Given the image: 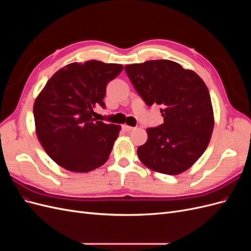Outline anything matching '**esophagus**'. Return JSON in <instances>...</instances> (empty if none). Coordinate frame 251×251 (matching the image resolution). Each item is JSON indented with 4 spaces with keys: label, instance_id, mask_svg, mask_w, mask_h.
Segmentation results:
<instances>
[{
    "label": "esophagus",
    "instance_id": "esophagus-1",
    "mask_svg": "<svg viewBox=\"0 0 251 251\" xmlns=\"http://www.w3.org/2000/svg\"><path fill=\"white\" fill-rule=\"evenodd\" d=\"M123 127H124V130H125V131H126V132H130V131L135 130V127L130 126H127V125H124V126H123Z\"/></svg>",
    "mask_w": 251,
    "mask_h": 251
}]
</instances>
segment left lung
I'll list each match as a JSON object with an SVG mask.
<instances>
[{
	"label": "left lung",
	"instance_id": "obj_1",
	"mask_svg": "<svg viewBox=\"0 0 251 251\" xmlns=\"http://www.w3.org/2000/svg\"><path fill=\"white\" fill-rule=\"evenodd\" d=\"M134 88L148 105H161L164 123L147 130L137 154L150 170L179 175L208 147L215 126L208 89L198 74L169 59L125 66Z\"/></svg>",
	"mask_w": 251,
	"mask_h": 251
}]
</instances>
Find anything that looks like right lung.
<instances>
[{"label": "right lung", "instance_id": "1", "mask_svg": "<svg viewBox=\"0 0 251 251\" xmlns=\"http://www.w3.org/2000/svg\"><path fill=\"white\" fill-rule=\"evenodd\" d=\"M123 69V65L94 59L72 63L53 74L35 98L37 139L63 169L88 173L107 162L121 126L92 116L97 104L104 108L108 82Z\"/></svg>", "mask_w": 251, "mask_h": 251}]
</instances>
